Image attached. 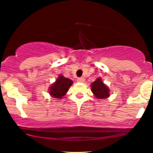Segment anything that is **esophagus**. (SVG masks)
Returning <instances> with one entry per match:
<instances>
[{
    "instance_id": "obj_1",
    "label": "esophagus",
    "mask_w": 153,
    "mask_h": 153,
    "mask_svg": "<svg viewBox=\"0 0 153 153\" xmlns=\"http://www.w3.org/2000/svg\"><path fill=\"white\" fill-rule=\"evenodd\" d=\"M77 81H78V82H83V81H85V79L83 77H79V78L77 79Z\"/></svg>"
}]
</instances>
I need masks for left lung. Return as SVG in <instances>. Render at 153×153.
Instances as JSON below:
<instances>
[{"instance_id": "1", "label": "left lung", "mask_w": 153, "mask_h": 153, "mask_svg": "<svg viewBox=\"0 0 153 153\" xmlns=\"http://www.w3.org/2000/svg\"><path fill=\"white\" fill-rule=\"evenodd\" d=\"M91 90L95 97L98 99H104L109 96V90L100 78L96 79V81L92 83Z\"/></svg>"}]
</instances>
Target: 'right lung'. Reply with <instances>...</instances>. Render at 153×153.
Segmentation results:
<instances>
[{
    "label": "right lung",
    "mask_w": 153,
    "mask_h": 153,
    "mask_svg": "<svg viewBox=\"0 0 153 153\" xmlns=\"http://www.w3.org/2000/svg\"><path fill=\"white\" fill-rule=\"evenodd\" d=\"M72 83V81L70 79L59 75L56 82L50 88L49 94L54 98L60 99L65 95Z\"/></svg>",
    "instance_id": "obj_1"
}]
</instances>
